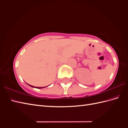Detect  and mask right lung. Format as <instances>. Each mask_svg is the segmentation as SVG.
I'll return each mask as SVG.
<instances>
[{
	"instance_id": "right-lung-1",
	"label": "right lung",
	"mask_w": 128,
	"mask_h": 128,
	"mask_svg": "<svg viewBox=\"0 0 128 128\" xmlns=\"http://www.w3.org/2000/svg\"><path fill=\"white\" fill-rule=\"evenodd\" d=\"M28 86H31V87H32V88H37V89H41V88H45V87H35V86H30V85H29V84H28Z\"/></svg>"
}]
</instances>
